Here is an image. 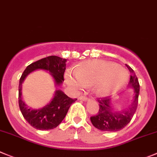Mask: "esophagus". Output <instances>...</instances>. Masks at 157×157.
I'll use <instances>...</instances> for the list:
<instances>
[{"label":"esophagus","instance_id":"34e87169","mask_svg":"<svg viewBox=\"0 0 157 157\" xmlns=\"http://www.w3.org/2000/svg\"><path fill=\"white\" fill-rule=\"evenodd\" d=\"M79 99H80V100H82V101H87V100H89V98H87V97H86V96H80V98H79Z\"/></svg>","mask_w":157,"mask_h":157}]
</instances>
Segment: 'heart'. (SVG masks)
Returning <instances> with one entry per match:
<instances>
[{
  "mask_svg": "<svg viewBox=\"0 0 157 157\" xmlns=\"http://www.w3.org/2000/svg\"><path fill=\"white\" fill-rule=\"evenodd\" d=\"M65 79L69 85L76 89L95 86L97 94L103 97L122 87L128 80V73L113 63L90 60L80 63L76 74L67 72Z\"/></svg>",
  "mask_w": 157,
  "mask_h": 157,
  "instance_id": "b5f03b06",
  "label": "heart"
}]
</instances>
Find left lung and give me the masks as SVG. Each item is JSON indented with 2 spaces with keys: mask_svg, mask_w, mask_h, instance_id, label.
Instances as JSON below:
<instances>
[{
  "mask_svg": "<svg viewBox=\"0 0 157 157\" xmlns=\"http://www.w3.org/2000/svg\"><path fill=\"white\" fill-rule=\"evenodd\" d=\"M131 73L129 85L134 88L135 96L131 106L128 109L122 111H115L112 108L108 97L98 98L97 99L99 105L98 114L90 117V121L94 127L106 132H117L126 126L132 118L137 107H138L140 83L135 72L129 66L126 65Z\"/></svg>",
  "mask_w": 157,
  "mask_h": 157,
  "instance_id": "left-lung-1",
  "label": "left lung"
}]
</instances>
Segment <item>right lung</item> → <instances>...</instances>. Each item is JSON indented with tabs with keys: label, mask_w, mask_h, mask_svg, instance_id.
I'll list each match as a JSON object with an SVG mask.
<instances>
[{
	"label": "right lung",
	"mask_w": 157,
	"mask_h": 157,
	"mask_svg": "<svg viewBox=\"0 0 157 157\" xmlns=\"http://www.w3.org/2000/svg\"><path fill=\"white\" fill-rule=\"evenodd\" d=\"M67 59L50 56L28 66L23 72L18 86V105L23 117L28 122L39 130H49L58 126L65 118L70 105L77 99L70 98L62 90H56L55 96L50 103L40 109H32L26 106L21 99V84L25 78L33 70L42 69L48 70L53 77L56 85H60L64 80Z\"/></svg>",
	"instance_id": "obj_1"
}]
</instances>
